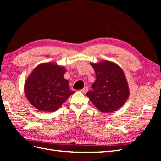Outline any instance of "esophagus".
I'll return each mask as SVG.
<instances>
[{"label": "esophagus", "mask_w": 161, "mask_h": 161, "mask_svg": "<svg viewBox=\"0 0 161 161\" xmlns=\"http://www.w3.org/2000/svg\"><path fill=\"white\" fill-rule=\"evenodd\" d=\"M88 87L87 86H85L83 89H81V90H80V91L81 92V93H86V92L88 91Z\"/></svg>", "instance_id": "obj_1"}]
</instances>
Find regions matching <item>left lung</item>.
Listing matches in <instances>:
<instances>
[{"mask_svg": "<svg viewBox=\"0 0 161 161\" xmlns=\"http://www.w3.org/2000/svg\"><path fill=\"white\" fill-rule=\"evenodd\" d=\"M96 75L93 91L86 93L91 102L102 113H112L125 104L129 96V88L124 71L111 61L91 63Z\"/></svg>", "mask_w": 161, "mask_h": 161, "instance_id": "1", "label": "left lung"}]
</instances>
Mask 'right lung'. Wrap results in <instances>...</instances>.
Here are the masks:
<instances>
[{
    "mask_svg": "<svg viewBox=\"0 0 161 161\" xmlns=\"http://www.w3.org/2000/svg\"><path fill=\"white\" fill-rule=\"evenodd\" d=\"M66 69L54 62L39 64L25 81L24 92L30 103L40 111L58 110L75 91L64 77Z\"/></svg>",
    "mask_w": 161,
    "mask_h": 161,
    "instance_id": "add662e5",
    "label": "right lung"
}]
</instances>
